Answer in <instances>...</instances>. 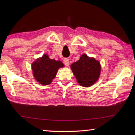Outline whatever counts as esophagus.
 Here are the masks:
<instances>
[{"instance_id": "esophagus-1", "label": "esophagus", "mask_w": 135, "mask_h": 135, "mask_svg": "<svg viewBox=\"0 0 135 135\" xmlns=\"http://www.w3.org/2000/svg\"><path fill=\"white\" fill-rule=\"evenodd\" d=\"M64 64L66 66H68L70 64L69 59H68V58H64Z\"/></svg>"}]
</instances>
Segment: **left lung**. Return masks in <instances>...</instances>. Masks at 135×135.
Instances as JSON below:
<instances>
[{
  "mask_svg": "<svg viewBox=\"0 0 135 135\" xmlns=\"http://www.w3.org/2000/svg\"><path fill=\"white\" fill-rule=\"evenodd\" d=\"M71 68L80 85L84 87L93 85L98 80L100 73V63L86 54L82 55L79 60L73 63Z\"/></svg>",
  "mask_w": 135,
  "mask_h": 135,
  "instance_id": "left-lung-1",
  "label": "left lung"
}]
</instances>
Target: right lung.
<instances>
[{
    "label": "right lung",
    "instance_id": "add662e5",
    "mask_svg": "<svg viewBox=\"0 0 135 135\" xmlns=\"http://www.w3.org/2000/svg\"><path fill=\"white\" fill-rule=\"evenodd\" d=\"M64 67L62 62L51 59L46 54L32 64L33 76L38 83L47 85L56 76L59 68Z\"/></svg>",
    "mask_w": 135,
    "mask_h": 135
}]
</instances>
